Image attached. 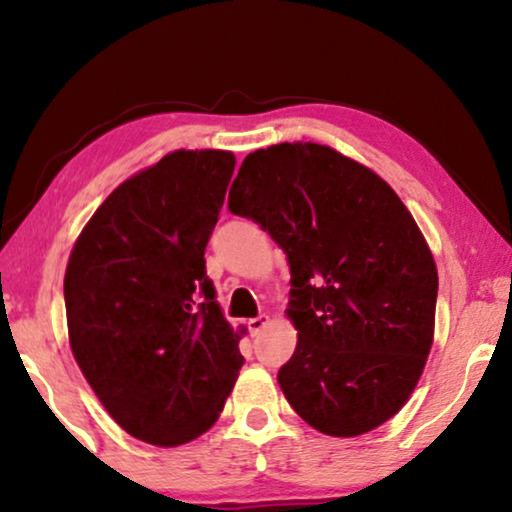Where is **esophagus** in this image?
<instances>
[{
  "instance_id": "34e87169",
  "label": "esophagus",
  "mask_w": 512,
  "mask_h": 512,
  "mask_svg": "<svg viewBox=\"0 0 512 512\" xmlns=\"http://www.w3.org/2000/svg\"><path fill=\"white\" fill-rule=\"evenodd\" d=\"M268 321H270V319L265 317V314H258V317L249 319V321H247V328H249V333H251V335H258V333L263 331L265 326H268Z\"/></svg>"
}]
</instances>
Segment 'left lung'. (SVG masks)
I'll return each mask as SVG.
<instances>
[{"mask_svg": "<svg viewBox=\"0 0 512 512\" xmlns=\"http://www.w3.org/2000/svg\"><path fill=\"white\" fill-rule=\"evenodd\" d=\"M228 209L268 230L291 268L296 352L277 382L326 436L377 429L403 408L431 352L438 272L387 181L331 146L244 158Z\"/></svg>", "mask_w": 512, "mask_h": 512, "instance_id": "1", "label": "left lung"}]
</instances>
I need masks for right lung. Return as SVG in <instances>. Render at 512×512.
Instances as JSON below:
<instances>
[{
	"instance_id": "1",
	"label": "right lung",
	"mask_w": 512,
	"mask_h": 512,
	"mask_svg": "<svg viewBox=\"0 0 512 512\" xmlns=\"http://www.w3.org/2000/svg\"><path fill=\"white\" fill-rule=\"evenodd\" d=\"M233 170L230 151L167 153L102 202L69 256L74 359L116 424L144 443L202 436L244 363L205 270Z\"/></svg>"
}]
</instances>
